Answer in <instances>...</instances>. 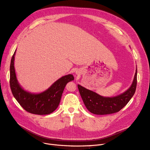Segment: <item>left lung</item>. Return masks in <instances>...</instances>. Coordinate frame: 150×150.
<instances>
[{
    "label": "left lung",
    "mask_w": 150,
    "mask_h": 150,
    "mask_svg": "<svg viewBox=\"0 0 150 150\" xmlns=\"http://www.w3.org/2000/svg\"><path fill=\"white\" fill-rule=\"evenodd\" d=\"M137 84V69L131 87L124 93L116 97H103L79 84L78 87L86 108L93 114L104 115L118 112L123 108L134 95Z\"/></svg>",
    "instance_id": "obj_1"
}]
</instances>
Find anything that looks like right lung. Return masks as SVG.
I'll use <instances>...</instances> for the list:
<instances>
[{
    "mask_svg": "<svg viewBox=\"0 0 150 150\" xmlns=\"http://www.w3.org/2000/svg\"><path fill=\"white\" fill-rule=\"evenodd\" d=\"M13 53L10 66V87L13 96L24 110L32 114L45 115L55 111L61 101L63 91L67 83L74 80L72 74L62 77L48 89L40 94H31L22 89L17 82L14 69Z\"/></svg>",
    "mask_w": 150,
    "mask_h": 150,
    "instance_id": "obj_1",
    "label": "right lung"
}]
</instances>
